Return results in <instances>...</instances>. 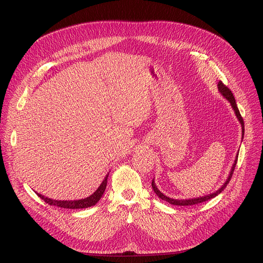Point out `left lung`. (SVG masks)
Wrapping results in <instances>:
<instances>
[{"instance_id": "1", "label": "left lung", "mask_w": 263, "mask_h": 263, "mask_svg": "<svg viewBox=\"0 0 263 263\" xmlns=\"http://www.w3.org/2000/svg\"><path fill=\"white\" fill-rule=\"evenodd\" d=\"M217 87H218L219 92L223 95L224 98H226V99L230 102V104H231V106H232V108H233V110H234V113H236V116H237V118L239 119V121H240V123H241V127H242V139H243V135H244V121H243V118H242V116H241V114H240V112H239L238 105H237V103H236V99H234V97H233V95H232L231 90H230L226 85H224V83H223L222 81H219V82H218ZM238 155H239V154H238ZM238 155H237L236 160H234V163H233V165H232L231 171H230V174H229V176H228V178H227L226 182H225L222 186H220L216 192L211 193V194H209V195H204V196H201V197L191 198V199H174V198H170V197H167L166 195H164L163 193H161V192H160V190L157 187V185H156V183H155V181H154V180H153V182H151V186H153L154 191L156 192V194H157V195H158L162 200L167 201V202H170L171 204H175V205H193V204H197V203H200V202L206 201V200H209V199L214 198L215 196H217V195L219 194V193H222V192L224 191V189L227 186V184L229 183L230 179H231V177H232V174H233L234 167H236V165H237Z\"/></svg>"}]
</instances>
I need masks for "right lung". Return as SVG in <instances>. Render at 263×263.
I'll return each mask as SVG.
<instances>
[{"label":"right lung","instance_id":"obj_1","mask_svg":"<svg viewBox=\"0 0 263 263\" xmlns=\"http://www.w3.org/2000/svg\"><path fill=\"white\" fill-rule=\"evenodd\" d=\"M107 177H108V173L105 176L104 180L102 181V183L100 184V186L97 189V191L91 194L90 196H88L87 198L84 199H79V200H55V199H51L48 197H45L44 195L38 194L37 195L45 200V202H47L50 205H57L60 206V208H65V209H83V208H88V206L95 205L97 202L100 200V198L102 197L103 193L106 189V183H107Z\"/></svg>","mask_w":263,"mask_h":263}]
</instances>
